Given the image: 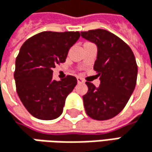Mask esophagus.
I'll return each instance as SVG.
<instances>
[{"mask_svg": "<svg viewBox=\"0 0 152 152\" xmlns=\"http://www.w3.org/2000/svg\"><path fill=\"white\" fill-rule=\"evenodd\" d=\"M76 79H77V83H84V81H83L81 77H77Z\"/></svg>", "mask_w": 152, "mask_h": 152, "instance_id": "esophagus-1", "label": "esophagus"}]
</instances>
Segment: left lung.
<instances>
[{"mask_svg": "<svg viewBox=\"0 0 152 152\" xmlns=\"http://www.w3.org/2000/svg\"><path fill=\"white\" fill-rule=\"evenodd\" d=\"M81 36L98 47L93 69L100 76L99 87L86 82L88 91L83 96L86 113L98 121L112 119L122 111L135 90V55L122 39L106 30L82 31Z\"/></svg>", "mask_w": 152, "mask_h": 152, "instance_id": "left-lung-1", "label": "left lung"}]
</instances>
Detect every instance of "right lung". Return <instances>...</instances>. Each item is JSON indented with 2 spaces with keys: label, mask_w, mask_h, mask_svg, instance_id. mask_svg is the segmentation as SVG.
I'll list each match as a JSON object with an SVG mask.
<instances>
[{
  "label": "right lung",
  "mask_w": 152,
  "mask_h": 152,
  "mask_svg": "<svg viewBox=\"0 0 152 152\" xmlns=\"http://www.w3.org/2000/svg\"><path fill=\"white\" fill-rule=\"evenodd\" d=\"M79 31H43L28 39L15 59L16 92L23 105L35 118L54 120L63 111L67 96L77 83L75 76L53 79V69L66 61Z\"/></svg>",
  "instance_id": "1"
}]
</instances>
